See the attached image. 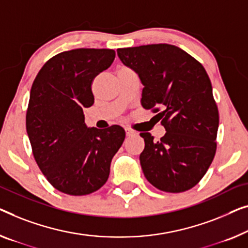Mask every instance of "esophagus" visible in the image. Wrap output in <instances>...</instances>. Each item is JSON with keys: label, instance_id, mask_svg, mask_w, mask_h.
<instances>
[{"label": "esophagus", "instance_id": "34e87169", "mask_svg": "<svg viewBox=\"0 0 248 248\" xmlns=\"http://www.w3.org/2000/svg\"><path fill=\"white\" fill-rule=\"evenodd\" d=\"M124 130H125V135H127L128 137H130V136H137V135H138V132L135 131L134 129H131V128H125Z\"/></svg>", "mask_w": 248, "mask_h": 248}]
</instances>
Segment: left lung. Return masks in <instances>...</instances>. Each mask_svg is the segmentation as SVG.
Wrapping results in <instances>:
<instances>
[{"label": "left lung", "instance_id": "8db88e82", "mask_svg": "<svg viewBox=\"0 0 248 248\" xmlns=\"http://www.w3.org/2000/svg\"><path fill=\"white\" fill-rule=\"evenodd\" d=\"M117 53L141 81V106L159 112L156 116L167 131L159 141L149 132L140 134L145 140L139 158L143 175L162 191L190 189L216 153L219 116L206 70L171 44L124 47Z\"/></svg>", "mask_w": 248, "mask_h": 248}]
</instances>
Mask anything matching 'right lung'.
<instances>
[{"label":"right lung","mask_w":248,"mask_h":248,"mask_svg":"<svg viewBox=\"0 0 248 248\" xmlns=\"http://www.w3.org/2000/svg\"><path fill=\"white\" fill-rule=\"evenodd\" d=\"M114 57L110 49L64 51L46 62L33 81L27 111L33 156L47 182L64 194L101 188L124 140L120 125L101 130L84 123L83 108L94 102L92 81Z\"/></svg>","instance_id":"right-lung-1"}]
</instances>
